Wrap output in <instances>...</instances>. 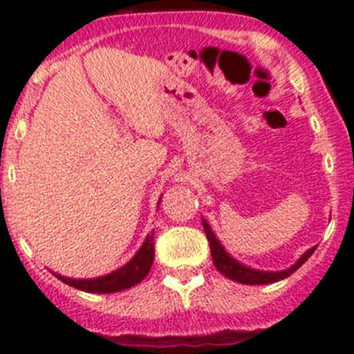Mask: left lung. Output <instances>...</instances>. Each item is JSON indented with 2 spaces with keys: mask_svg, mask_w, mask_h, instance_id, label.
Returning a JSON list of instances; mask_svg holds the SVG:
<instances>
[{
  "mask_svg": "<svg viewBox=\"0 0 354 354\" xmlns=\"http://www.w3.org/2000/svg\"><path fill=\"white\" fill-rule=\"evenodd\" d=\"M202 223H204L205 236H207L209 246H211V257L216 266V270L220 271L221 274H225L227 278H230V280H234V282L246 283V286H262V283H273V282H278V280H283V278L290 277V274L298 270V268H301V266L308 261V257H310L312 253L315 252V246L310 250H306L301 257L298 259L296 264L290 266V268H287V270L283 271L252 270V268H248V266L241 264V262H237L236 259L230 257V255L227 253V250L221 246L220 241L216 239L214 232L211 230L207 221L202 220Z\"/></svg>",
  "mask_w": 354,
  "mask_h": 354,
  "instance_id": "obj_1",
  "label": "left lung"
}]
</instances>
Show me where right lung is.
<instances>
[{"label":"right lung","instance_id":"1","mask_svg":"<svg viewBox=\"0 0 354 354\" xmlns=\"http://www.w3.org/2000/svg\"><path fill=\"white\" fill-rule=\"evenodd\" d=\"M152 262H154V232H150L147 236L145 243L136 252V255L126 266L118 268L113 273L104 274V277L99 278H86V280H74V278L62 277V274H53L64 283H67V286L74 287V289L86 290V292L108 294L129 289V287L142 282L143 278L149 274L150 268H152Z\"/></svg>","mask_w":354,"mask_h":354}]
</instances>
